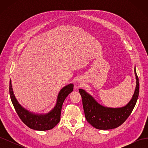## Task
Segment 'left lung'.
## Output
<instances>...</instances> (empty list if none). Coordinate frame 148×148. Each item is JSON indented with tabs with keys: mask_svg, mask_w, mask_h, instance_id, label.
Segmentation results:
<instances>
[{
	"mask_svg": "<svg viewBox=\"0 0 148 148\" xmlns=\"http://www.w3.org/2000/svg\"><path fill=\"white\" fill-rule=\"evenodd\" d=\"M136 87L134 94L127 104L120 107H109L99 104L90 94L83 89H79L82 98L85 117L93 127L99 130L114 129L120 126L135 106L139 95V79L135 66Z\"/></svg>",
	"mask_w": 148,
	"mask_h": 148,
	"instance_id": "left-lung-1",
	"label": "left lung"
}]
</instances>
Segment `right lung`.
Instances as JSON below:
<instances>
[{
  "mask_svg": "<svg viewBox=\"0 0 148 148\" xmlns=\"http://www.w3.org/2000/svg\"><path fill=\"white\" fill-rule=\"evenodd\" d=\"M74 85L70 83L62 88L57 97L55 106L45 114H37L31 112L22 106L18 101L13 91L11 79L9 92L13 107L19 117L26 126L38 131H46L52 129L60 122L62 107L65 98L73 91Z\"/></svg>",
  "mask_w": 148,
  "mask_h": 148,
  "instance_id": "right-lung-1",
  "label": "right lung"
}]
</instances>
